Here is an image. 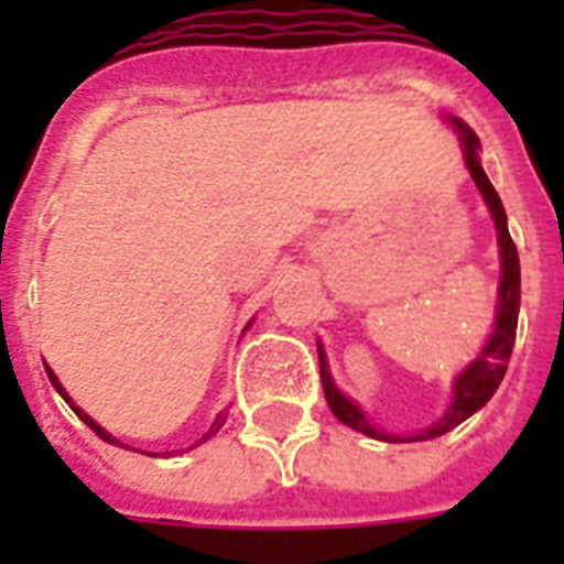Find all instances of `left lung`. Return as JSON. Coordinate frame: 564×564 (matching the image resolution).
I'll return each mask as SVG.
<instances>
[{"mask_svg": "<svg viewBox=\"0 0 564 564\" xmlns=\"http://www.w3.org/2000/svg\"><path fill=\"white\" fill-rule=\"evenodd\" d=\"M454 126L463 131V145H465V166L471 172L474 184L480 187L482 198L489 204L491 216H495V225H498V242H500V263H503V278H500V304H498V322H495V330H491L489 343L482 348V354L477 360L456 377L454 386V401H451V410L442 415V419L427 427L424 433H419L415 438H401V436H389V433H380L369 424V419L357 410V403L348 401L339 389L334 386L330 375H327L325 362H322V389H325L327 406L334 410V415L348 427L360 430L366 436L383 438V442H421V438H436L447 430H454L456 424H463L468 415L480 410L482 403L489 401L495 389L500 386L503 375H507V362L512 357V345H516V327H518V304H521V265H518V248L509 237L507 228V210L500 204L498 193L491 187V181L486 178L480 161H477V149H480V140L474 134L471 128L454 119ZM322 354V351H318Z\"/></svg>", "mask_w": 564, "mask_h": 564, "instance_id": "obj_1", "label": "left lung"}]
</instances>
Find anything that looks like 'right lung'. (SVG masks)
I'll list each match as a JSON object with an SVG mask.
<instances>
[{
	"label": "right lung",
	"mask_w": 564,
	"mask_h": 564,
	"mask_svg": "<svg viewBox=\"0 0 564 564\" xmlns=\"http://www.w3.org/2000/svg\"><path fill=\"white\" fill-rule=\"evenodd\" d=\"M46 375H48V380H52V386H55L57 392L64 394V401H66V403H69V406H73V410H75V415H78V419H82V421H84V424H87V427H90V430H93V433H96V436H99V438H105V442H110V445H113V442H117V438L110 436V433H105V430H101V427H99V424H96V421H93V419H90V415H84V412H82V410H78V406H75V403H73V401H69V394H66V392H64V386L57 383V377H55V375H52V369H46ZM221 424H225V412H219V415H216V421H213V427H210V430H207V436H204V438H210V436H213V433H216V430H219V427H221ZM204 438H202V442H204Z\"/></svg>",
	"instance_id": "add662e5"
}]
</instances>
